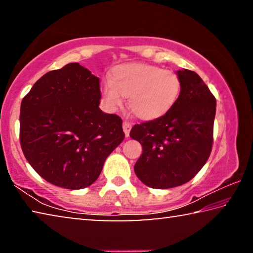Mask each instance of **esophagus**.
<instances>
[{
	"label": "esophagus",
	"mask_w": 253,
	"mask_h": 253,
	"mask_svg": "<svg viewBox=\"0 0 253 253\" xmlns=\"http://www.w3.org/2000/svg\"><path fill=\"white\" fill-rule=\"evenodd\" d=\"M130 128H131V124H130V123H128V122H124V124H123V129H124V132H125L126 137L129 136Z\"/></svg>",
	"instance_id": "esophagus-1"
}]
</instances>
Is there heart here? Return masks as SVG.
I'll list each match as a JSON object with an SVG mask.
<instances>
[{
    "label": "heart",
    "mask_w": 253,
    "mask_h": 253,
    "mask_svg": "<svg viewBox=\"0 0 253 253\" xmlns=\"http://www.w3.org/2000/svg\"><path fill=\"white\" fill-rule=\"evenodd\" d=\"M102 97L110 109L128 106L144 121L161 118L173 108L181 92V80L175 72L147 63H126L115 67L102 84Z\"/></svg>",
    "instance_id": "b5f03b06"
}]
</instances>
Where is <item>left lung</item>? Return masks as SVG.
Wrapping results in <instances>:
<instances>
[{"label":"left lung","instance_id":"obj_1","mask_svg":"<svg viewBox=\"0 0 253 253\" xmlns=\"http://www.w3.org/2000/svg\"><path fill=\"white\" fill-rule=\"evenodd\" d=\"M181 92L168 114L137 124L129 136L143 146L134 170L145 185L172 188L187 183L211 154L216 100L194 71L182 69Z\"/></svg>","mask_w":253,"mask_h":253}]
</instances>
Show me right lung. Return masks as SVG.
I'll list each match as a JSON object with an SVG mask.
<instances>
[{
	"label": "right lung",
	"mask_w": 253,
	"mask_h": 253,
	"mask_svg": "<svg viewBox=\"0 0 253 253\" xmlns=\"http://www.w3.org/2000/svg\"><path fill=\"white\" fill-rule=\"evenodd\" d=\"M99 78L79 63L50 71L20 109V143L33 169L55 186L80 190L96 181L125 138L123 121L99 108Z\"/></svg>",
	"instance_id": "obj_1"
}]
</instances>
